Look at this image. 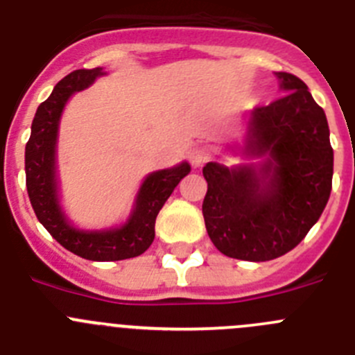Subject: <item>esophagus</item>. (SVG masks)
I'll return each mask as SVG.
<instances>
[{
  "mask_svg": "<svg viewBox=\"0 0 355 355\" xmlns=\"http://www.w3.org/2000/svg\"><path fill=\"white\" fill-rule=\"evenodd\" d=\"M189 161H191V164L194 166V168H200V166H203V162L207 161L205 148H201V146H196V148L191 150Z\"/></svg>",
  "mask_w": 355,
  "mask_h": 355,
  "instance_id": "34e87169",
  "label": "esophagus"
}]
</instances>
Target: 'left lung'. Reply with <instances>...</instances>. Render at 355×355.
I'll return each mask as SVG.
<instances>
[{
  "label": "left lung",
  "instance_id": "obj_1",
  "mask_svg": "<svg viewBox=\"0 0 355 355\" xmlns=\"http://www.w3.org/2000/svg\"><path fill=\"white\" fill-rule=\"evenodd\" d=\"M285 95L251 111L244 154L260 164L207 162L203 217L223 254L267 261L292 251L327 205L333 146L324 110L297 76L276 72Z\"/></svg>",
  "mask_w": 355,
  "mask_h": 355
}]
</instances>
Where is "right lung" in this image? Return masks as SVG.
Listing matches in <instances>:
<instances>
[{
  "instance_id": "right-lung-1",
  "label": "right lung",
  "mask_w": 355,
  "mask_h": 355,
  "mask_svg": "<svg viewBox=\"0 0 355 355\" xmlns=\"http://www.w3.org/2000/svg\"><path fill=\"white\" fill-rule=\"evenodd\" d=\"M104 76L101 67L74 70L54 86L53 94L38 106L26 143V187L37 219L70 253L94 261H116L145 253L155 237V217L178 182L191 171L187 162L150 173L139 187L134 210L125 225L102 232H83L70 225L58 200L56 141L62 111L76 92Z\"/></svg>"
}]
</instances>
